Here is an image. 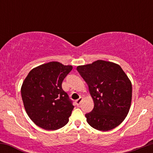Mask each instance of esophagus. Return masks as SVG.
Returning a JSON list of instances; mask_svg holds the SVG:
<instances>
[{
  "mask_svg": "<svg viewBox=\"0 0 153 153\" xmlns=\"http://www.w3.org/2000/svg\"><path fill=\"white\" fill-rule=\"evenodd\" d=\"M82 101V97H80L78 99H77L76 101H75V103H76L77 106H79V105L80 104V103H81Z\"/></svg>",
  "mask_w": 153,
  "mask_h": 153,
  "instance_id": "esophagus-1",
  "label": "esophagus"
}]
</instances>
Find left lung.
I'll return each mask as SVG.
<instances>
[{
	"mask_svg": "<svg viewBox=\"0 0 153 153\" xmlns=\"http://www.w3.org/2000/svg\"><path fill=\"white\" fill-rule=\"evenodd\" d=\"M77 71L87 82L94 102L93 110L85 114L87 122L100 131L119 126L129 113L132 96L131 82L122 68L100 59L78 66Z\"/></svg>",
	"mask_w": 153,
	"mask_h": 153,
	"instance_id": "1",
	"label": "left lung"
}]
</instances>
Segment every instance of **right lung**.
Instances as JSON below:
<instances>
[{
	"mask_svg": "<svg viewBox=\"0 0 153 153\" xmlns=\"http://www.w3.org/2000/svg\"><path fill=\"white\" fill-rule=\"evenodd\" d=\"M72 69V65L50 62L31 70L23 82L21 93L24 108L38 127L56 130L69 121L74 106L62 83Z\"/></svg>",
	"mask_w": 153,
	"mask_h": 153,
	"instance_id": "obj_1",
	"label": "right lung"
}]
</instances>
